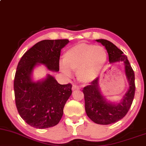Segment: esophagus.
<instances>
[{"label": "esophagus", "instance_id": "esophagus-1", "mask_svg": "<svg viewBox=\"0 0 146 146\" xmlns=\"http://www.w3.org/2000/svg\"><path fill=\"white\" fill-rule=\"evenodd\" d=\"M72 90H73V91L78 90H80V88H79L78 86H77L73 85V88H72Z\"/></svg>", "mask_w": 146, "mask_h": 146}]
</instances>
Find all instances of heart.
Returning a JSON list of instances; mask_svg holds the SVG:
<instances>
[{
  "mask_svg": "<svg viewBox=\"0 0 146 146\" xmlns=\"http://www.w3.org/2000/svg\"><path fill=\"white\" fill-rule=\"evenodd\" d=\"M108 60L105 47L86 43H80L69 48L63 56L60 71L66 76L72 71H77V77L82 83L88 84L101 74Z\"/></svg>",
  "mask_w": 146,
  "mask_h": 146,
  "instance_id": "heart-1",
  "label": "heart"
}]
</instances>
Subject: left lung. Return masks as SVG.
I'll return each mask as SVG.
<instances>
[{
	"instance_id": "1",
	"label": "left lung",
	"mask_w": 146,
	"mask_h": 146,
	"mask_svg": "<svg viewBox=\"0 0 146 146\" xmlns=\"http://www.w3.org/2000/svg\"><path fill=\"white\" fill-rule=\"evenodd\" d=\"M105 47L109 55L110 64L123 62L124 72L129 83V89L117 102H111L102 94L99 87V78L91 82L82 90L85 100V110L91 120L99 124H110L120 120L125 116L132 105L135 96V73L127 57L122 51L111 42L105 39H96Z\"/></svg>"
}]
</instances>
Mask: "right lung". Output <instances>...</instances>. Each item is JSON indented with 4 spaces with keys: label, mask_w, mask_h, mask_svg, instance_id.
Returning a JSON list of instances; mask_svg holds the SVG:
<instances>
[{
    "label": "right lung",
    "mask_w": 146,
    "mask_h": 146,
    "mask_svg": "<svg viewBox=\"0 0 146 146\" xmlns=\"http://www.w3.org/2000/svg\"><path fill=\"white\" fill-rule=\"evenodd\" d=\"M68 39L43 40L29 49L21 58L14 78L17 110L28 124L36 129H47L58 124L63 109L71 95V84L61 85L50 74L36 82L33 71L43 64L49 71H59L60 51Z\"/></svg>",
    "instance_id": "obj_1"
}]
</instances>
